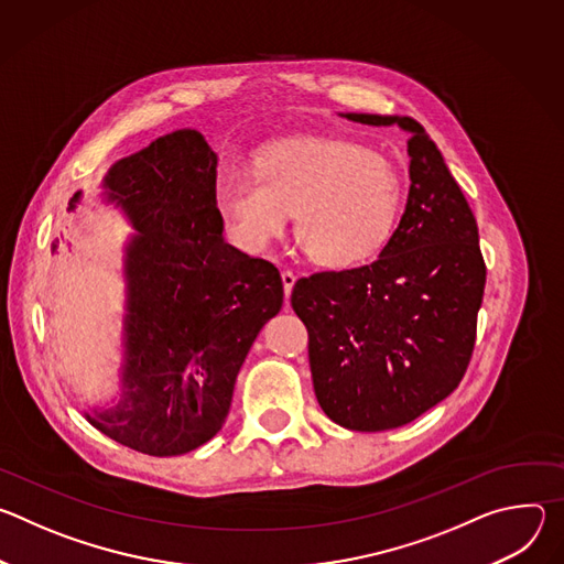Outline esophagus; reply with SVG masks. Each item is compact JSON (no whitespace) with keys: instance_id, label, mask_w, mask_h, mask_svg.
<instances>
[{"instance_id":"esophagus-1","label":"esophagus","mask_w":564,"mask_h":564,"mask_svg":"<svg viewBox=\"0 0 564 564\" xmlns=\"http://www.w3.org/2000/svg\"><path fill=\"white\" fill-rule=\"evenodd\" d=\"M281 279H283V292H285V299H290L292 288H294V283H296V276H294V272L283 270V272H281Z\"/></svg>"}]
</instances>
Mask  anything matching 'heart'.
I'll list each match as a JSON object with an SVG mask.
<instances>
[{"instance_id": "heart-1", "label": "heart", "mask_w": 564, "mask_h": 564, "mask_svg": "<svg viewBox=\"0 0 564 564\" xmlns=\"http://www.w3.org/2000/svg\"><path fill=\"white\" fill-rule=\"evenodd\" d=\"M404 185L392 160L348 138H294L268 147L257 172L227 170L216 207L246 252H263L294 218L303 252L321 268L375 259L390 240Z\"/></svg>"}]
</instances>
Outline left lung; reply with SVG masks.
<instances>
[{"label": "left lung", "instance_id": "1", "mask_svg": "<svg viewBox=\"0 0 564 564\" xmlns=\"http://www.w3.org/2000/svg\"><path fill=\"white\" fill-rule=\"evenodd\" d=\"M339 116L409 133V198L375 263L299 279L292 307L310 335L318 406L344 429L377 433L459 386L487 268L475 216L424 127L409 116Z\"/></svg>", "mask_w": 564, "mask_h": 564}]
</instances>
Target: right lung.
I'll list each match as a JSON object with an SVG mask.
<instances>
[{
	"label": "right lung",
	"mask_w": 564,
	"mask_h": 564,
	"mask_svg": "<svg viewBox=\"0 0 564 564\" xmlns=\"http://www.w3.org/2000/svg\"><path fill=\"white\" fill-rule=\"evenodd\" d=\"M218 155L176 129L116 160L102 205L131 225L118 394L83 415L133 451L172 457L225 424L236 375L283 305L279 270L229 246L216 207Z\"/></svg>",
	"instance_id": "obj_1"
}]
</instances>
